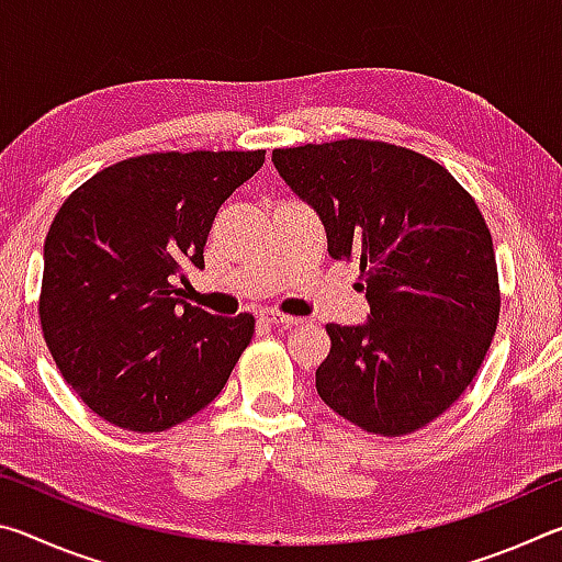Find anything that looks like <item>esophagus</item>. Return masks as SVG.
<instances>
[{
  "label": "esophagus",
  "instance_id": "1",
  "mask_svg": "<svg viewBox=\"0 0 562 562\" xmlns=\"http://www.w3.org/2000/svg\"><path fill=\"white\" fill-rule=\"evenodd\" d=\"M262 319L270 322V325H282V327H292V325H300V317H292V315H282L278 310H265L262 312Z\"/></svg>",
  "mask_w": 562,
  "mask_h": 562
}]
</instances>
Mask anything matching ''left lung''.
Here are the masks:
<instances>
[{"label": "left lung", "mask_w": 562, "mask_h": 562, "mask_svg": "<svg viewBox=\"0 0 562 562\" xmlns=\"http://www.w3.org/2000/svg\"><path fill=\"white\" fill-rule=\"evenodd\" d=\"M272 164L367 290L361 325H327L317 394L369 434L422 429L471 384L496 331V255L479 205L443 166L379 140L278 148Z\"/></svg>", "instance_id": "8db88e82"}]
</instances>
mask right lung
I'll return each instance as SVG.
<instances>
[{
  "instance_id": "add662e5",
  "label": "right lung",
  "mask_w": 562,
  "mask_h": 562,
  "mask_svg": "<svg viewBox=\"0 0 562 562\" xmlns=\"http://www.w3.org/2000/svg\"><path fill=\"white\" fill-rule=\"evenodd\" d=\"M265 150L121 160L66 198L44 243L46 347L93 414L166 431L223 392L250 345L252 315L215 317L180 297L203 270L213 217Z\"/></svg>"
}]
</instances>
